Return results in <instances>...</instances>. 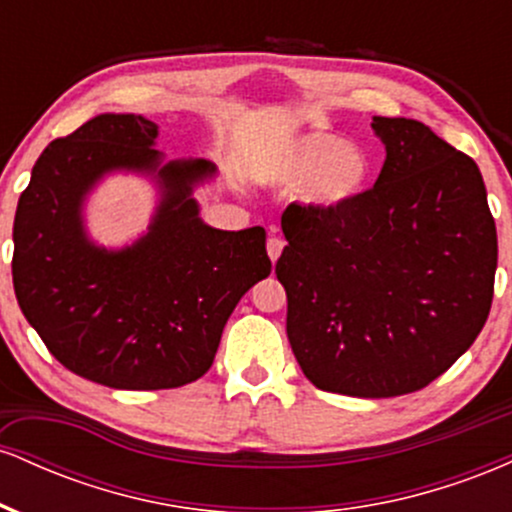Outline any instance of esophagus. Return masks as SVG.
I'll return each instance as SVG.
<instances>
[{
    "mask_svg": "<svg viewBox=\"0 0 512 512\" xmlns=\"http://www.w3.org/2000/svg\"><path fill=\"white\" fill-rule=\"evenodd\" d=\"M281 250H284V240L276 238V236H272V238L267 240V255H269V260H272V262L279 260Z\"/></svg>",
    "mask_w": 512,
    "mask_h": 512,
    "instance_id": "1",
    "label": "esophagus"
}]
</instances>
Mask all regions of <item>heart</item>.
I'll return each mask as SVG.
<instances>
[{
    "label": "heart",
    "instance_id": "1",
    "mask_svg": "<svg viewBox=\"0 0 512 512\" xmlns=\"http://www.w3.org/2000/svg\"><path fill=\"white\" fill-rule=\"evenodd\" d=\"M257 178L281 190L298 187L308 209L332 214L354 204L370 180V156L361 144L342 142L332 132H303L269 151Z\"/></svg>",
    "mask_w": 512,
    "mask_h": 512
}]
</instances>
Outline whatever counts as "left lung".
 <instances>
[{"mask_svg":"<svg viewBox=\"0 0 512 512\" xmlns=\"http://www.w3.org/2000/svg\"><path fill=\"white\" fill-rule=\"evenodd\" d=\"M378 180L320 214L291 204L286 334L305 378L349 397H397L443 375L479 337L498 240L477 163L424 122L373 117Z\"/></svg>","mask_w":512,"mask_h":512,"instance_id":"left-lung-1","label":"left lung"}]
</instances>
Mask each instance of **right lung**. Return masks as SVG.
Masks as SVG:
<instances>
[{"mask_svg":"<svg viewBox=\"0 0 512 512\" xmlns=\"http://www.w3.org/2000/svg\"><path fill=\"white\" fill-rule=\"evenodd\" d=\"M156 122L105 113L55 139L35 161L14 219V291L50 354L115 390H170L214 363L240 298L267 279L264 228L219 231L192 190L216 173L204 158L163 163ZM159 182L150 231L122 251L85 236L83 199L103 174Z\"/></svg>","mask_w":512,"mask_h":512,"instance_id":"1","label":"right lung"}]
</instances>
